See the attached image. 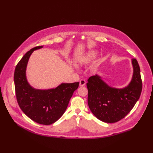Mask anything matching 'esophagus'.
<instances>
[{
    "instance_id": "obj_1",
    "label": "esophagus",
    "mask_w": 153,
    "mask_h": 153,
    "mask_svg": "<svg viewBox=\"0 0 153 153\" xmlns=\"http://www.w3.org/2000/svg\"><path fill=\"white\" fill-rule=\"evenodd\" d=\"M86 84V82L84 79H81V81H79V85L81 87H82V86H84Z\"/></svg>"
}]
</instances>
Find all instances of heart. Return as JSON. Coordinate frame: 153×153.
Returning <instances> with one entry per match:
<instances>
[{
    "label": "heart",
    "mask_w": 153,
    "mask_h": 153,
    "mask_svg": "<svg viewBox=\"0 0 153 153\" xmlns=\"http://www.w3.org/2000/svg\"><path fill=\"white\" fill-rule=\"evenodd\" d=\"M97 53L94 50L91 51L89 53H87L86 54H85L84 56L79 59V62L82 64H87L91 61L92 59H94L96 56H97Z\"/></svg>",
    "instance_id": "obj_1"
}]
</instances>
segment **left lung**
Listing matches in <instances>:
<instances>
[{"instance_id": "left-lung-1", "label": "left lung", "mask_w": 153, "mask_h": 153, "mask_svg": "<svg viewBox=\"0 0 153 153\" xmlns=\"http://www.w3.org/2000/svg\"><path fill=\"white\" fill-rule=\"evenodd\" d=\"M133 74L131 81L123 89L110 87L101 77L92 76L87 80L88 105L92 114L105 123H115L131 110L140 97L142 81L140 68L136 59H131Z\"/></svg>"}]
</instances>
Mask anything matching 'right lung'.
Masks as SVG:
<instances>
[{
	"label": "right lung",
	"mask_w": 153,
	"mask_h": 153,
	"mask_svg": "<svg viewBox=\"0 0 153 153\" xmlns=\"http://www.w3.org/2000/svg\"><path fill=\"white\" fill-rule=\"evenodd\" d=\"M42 48L43 46L32 48L16 66L15 89L19 105L23 113L39 124L49 125L57 121L65 112L79 82L62 83L57 87L48 90L32 87L26 77L27 66L31 53Z\"/></svg>",
	"instance_id": "obj_1"
}]
</instances>
